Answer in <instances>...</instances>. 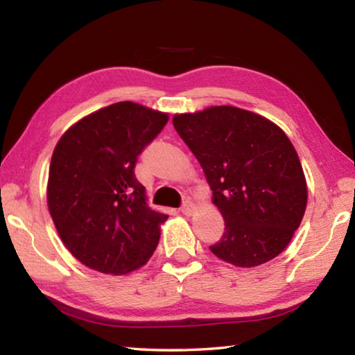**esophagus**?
<instances>
[{"label": "esophagus", "instance_id": "esophagus-1", "mask_svg": "<svg viewBox=\"0 0 355 355\" xmlns=\"http://www.w3.org/2000/svg\"><path fill=\"white\" fill-rule=\"evenodd\" d=\"M196 205L192 202H189V200H186L183 205H182V213L183 214H186V216H192L196 213Z\"/></svg>", "mask_w": 355, "mask_h": 355}]
</instances>
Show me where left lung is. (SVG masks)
<instances>
[{
	"mask_svg": "<svg viewBox=\"0 0 355 355\" xmlns=\"http://www.w3.org/2000/svg\"><path fill=\"white\" fill-rule=\"evenodd\" d=\"M177 133L199 161L225 232L213 254L254 268L290 244L307 207V182L284 130L235 106L175 114Z\"/></svg>",
	"mask_w": 355,
	"mask_h": 355,
	"instance_id": "1",
	"label": "left lung"
}]
</instances>
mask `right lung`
Instances as JSON below:
<instances>
[{
	"label": "right lung",
	"mask_w": 355,
	"mask_h": 355,
	"mask_svg": "<svg viewBox=\"0 0 355 355\" xmlns=\"http://www.w3.org/2000/svg\"><path fill=\"white\" fill-rule=\"evenodd\" d=\"M167 120L166 112L119 101L78 120L56 144L48 209L65 248L87 268L123 275L153 255L167 214L147 205L135 166Z\"/></svg>",
	"instance_id": "obj_1"
}]
</instances>
